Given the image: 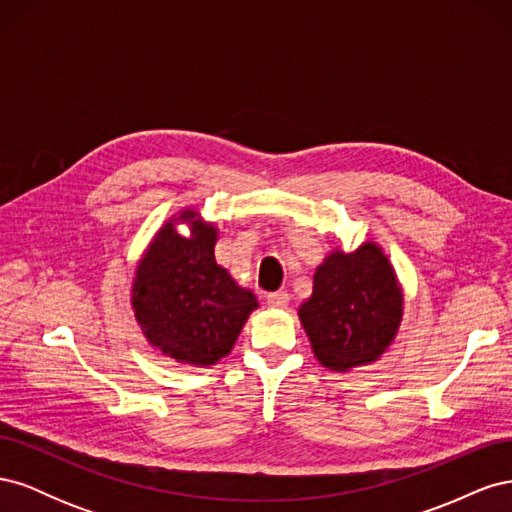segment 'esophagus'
<instances>
[{
	"label": "esophagus",
	"mask_w": 512,
	"mask_h": 512,
	"mask_svg": "<svg viewBox=\"0 0 512 512\" xmlns=\"http://www.w3.org/2000/svg\"><path fill=\"white\" fill-rule=\"evenodd\" d=\"M267 305L269 307H277V309H284V307H288V301H290V297H288V292H271V294H267Z\"/></svg>",
	"instance_id": "obj_1"
}]
</instances>
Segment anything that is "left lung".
Returning <instances> with one entry per match:
<instances>
[{
  "label": "left lung",
  "instance_id": "left-lung-1",
  "mask_svg": "<svg viewBox=\"0 0 512 512\" xmlns=\"http://www.w3.org/2000/svg\"><path fill=\"white\" fill-rule=\"evenodd\" d=\"M404 316V292L389 256L374 241L333 250L314 273L299 320L320 365L350 371L389 350Z\"/></svg>",
  "mask_w": 512,
  "mask_h": 512
}]
</instances>
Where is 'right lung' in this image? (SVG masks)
Returning a JSON list of instances; mask_svg holds the SVG:
<instances>
[{
	"label": "right lung",
	"instance_id": "right-lung-1",
	"mask_svg": "<svg viewBox=\"0 0 512 512\" xmlns=\"http://www.w3.org/2000/svg\"><path fill=\"white\" fill-rule=\"evenodd\" d=\"M177 223L191 228L183 238ZM218 226L196 209L173 215L138 260L132 309L149 346L181 365L209 367L230 354L245 320L258 307L215 262Z\"/></svg>",
	"mask_w": 512,
	"mask_h": 512
}]
</instances>
